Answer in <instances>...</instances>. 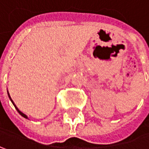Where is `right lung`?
Segmentation results:
<instances>
[{
  "label": "right lung",
  "instance_id": "obj_1",
  "mask_svg": "<svg viewBox=\"0 0 149 149\" xmlns=\"http://www.w3.org/2000/svg\"><path fill=\"white\" fill-rule=\"evenodd\" d=\"M8 96H9V98H10V100H11V102H13V105H14V107H15V108H16V110H17V111H18V112H19V114H20L21 116H23V117H24V118H27V116H26V115L24 114V113H22V112H20V111H19V108H18V107H16V106H15V104H14V103H13V100H12V99H11V97H10V95H9V93H8Z\"/></svg>",
  "mask_w": 149,
  "mask_h": 149
}]
</instances>
